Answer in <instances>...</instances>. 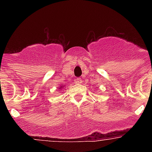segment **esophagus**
I'll return each mask as SVG.
<instances>
[{
  "mask_svg": "<svg viewBox=\"0 0 152 152\" xmlns=\"http://www.w3.org/2000/svg\"><path fill=\"white\" fill-rule=\"evenodd\" d=\"M82 82V80L81 78H77V79H75V83L76 84H81Z\"/></svg>",
  "mask_w": 152,
  "mask_h": 152,
  "instance_id": "esophagus-1",
  "label": "esophagus"
}]
</instances>
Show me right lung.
I'll return each instance as SVG.
<instances>
[{
  "label": "right lung",
  "mask_w": 152,
  "mask_h": 152,
  "mask_svg": "<svg viewBox=\"0 0 152 152\" xmlns=\"http://www.w3.org/2000/svg\"><path fill=\"white\" fill-rule=\"evenodd\" d=\"M65 85H60V87H59V90H61V89H62V88H63V87H65Z\"/></svg>",
  "instance_id": "right-lung-1"
}]
</instances>
